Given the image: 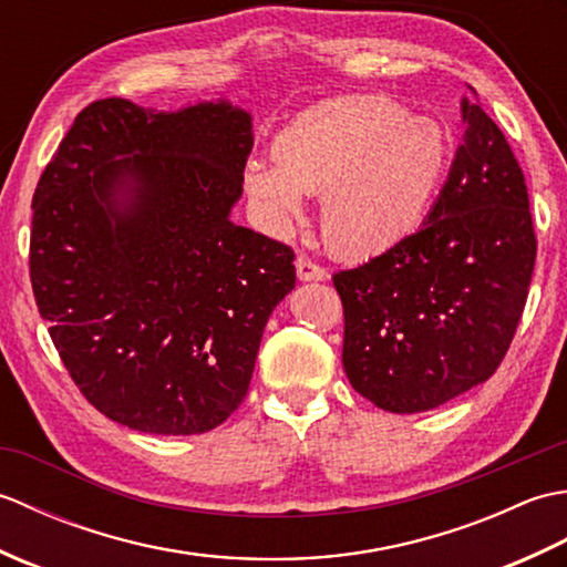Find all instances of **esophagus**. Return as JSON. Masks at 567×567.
I'll return each mask as SVG.
<instances>
[{"label": "esophagus", "mask_w": 567, "mask_h": 567, "mask_svg": "<svg viewBox=\"0 0 567 567\" xmlns=\"http://www.w3.org/2000/svg\"><path fill=\"white\" fill-rule=\"evenodd\" d=\"M297 275H299V280H305V282L323 280V277H327V268H321L319 262H315L307 256H299L297 258Z\"/></svg>", "instance_id": "1"}]
</instances>
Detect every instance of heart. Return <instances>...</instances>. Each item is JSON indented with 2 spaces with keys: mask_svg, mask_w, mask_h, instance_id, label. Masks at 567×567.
<instances>
[{
  "mask_svg": "<svg viewBox=\"0 0 567 567\" xmlns=\"http://www.w3.org/2000/svg\"><path fill=\"white\" fill-rule=\"evenodd\" d=\"M439 118L382 94L321 102L272 141V163L248 171L265 221L287 234L302 195L321 197V231L343 256L368 258L402 244L426 219L451 167Z\"/></svg>",
  "mask_w": 567,
  "mask_h": 567,
  "instance_id": "heart-1",
  "label": "heart"
}]
</instances>
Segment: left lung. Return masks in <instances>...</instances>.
<instances>
[{
	"label": "left lung",
	"instance_id": "1",
	"mask_svg": "<svg viewBox=\"0 0 567 567\" xmlns=\"http://www.w3.org/2000/svg\"><path fill=\"white\" fill-rule=\"evenodd\" d=\"M463 122L424 226L333 275L346 375L392 414L426 412L495 375L532 285L536 231L522 165L483 104L463 100Z\"/></svg>",
	"mask_w": 567,
	"mask_h": 567
}]
</instances>
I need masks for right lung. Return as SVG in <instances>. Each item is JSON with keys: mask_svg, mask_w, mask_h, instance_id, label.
<instances>
[{"mask_svg": "<svg viewBox=\"0 0 567 567\" xmlns=\"http://www.w3.org/2000/svg\"><path fill=\"white\" fill-rule=\"evenodd\" d=\"M250 148V116L231 104L165 114L106 97L41 173L35 302L72 382L118 424L189 436L244 402L265 323L297 280L290 246L228 221Z\"/></svg>", "mask_w": 567, "mask_h": 567, "instance_id": "obj_1", "label": "right lung"}]
</instances>
